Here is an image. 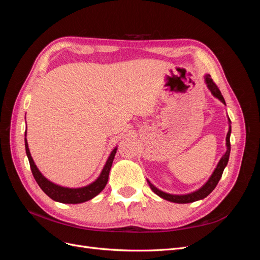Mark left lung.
Wrapping results in <instances>:
<instances>
[{"instance_id":"left-lung-1","label":"left lung","mask_w":260,"mask_h":260,"mask_svg":"<svg viewBox=\"0 0 260 260\" xmlns=\"http://www.w3.org/2000/svg\"><path fill=\"white\" fill-rule=\"evenodd\" d=\"M205 80H206L208 89L211 91V93L214 94V95H215L217 99H219L220 101H221L223 104H225V102H224V99H223V96H222L221 92H220V90H219V88L217 86V84L214 82V80L211 79L209 75L206 76ZM229 122H231L230 119H229ZM230 135H231V125H230L229 131H228L226 139H225V140H226V152H225V154L222 156V158L220 159L217 168L215 169L214 174L211 175V177H210L209 180L207 181V183H206L205 185H203V187H201L199 191L193 192V193H191V194H186V195H172V194L165 193V192L158 190V188L155 187L151 182H149V181H147L148 184H149V187L152 188L154 193H156L157 195L160 196V198H162L164 200H167V201H169V202H172V203L186 204V203H193V202H195V201L205 199L206 196H208V195L212 192V190H214V188L216 187V185L218 184L220 178H221V176H222V172H223V170H224V168H225V166H226L228 160H229L230 149H231V145H230Z\"/></svg>"}]
</instances>
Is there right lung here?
Listing matches in <instances>:
<instances>
[{
  "mask_svg": "<svg viewBox=\"0 0 260 260\" xmlns=\"http://www.w3.org/2000/svg\"><path fill=\"white\" fill-rule=\"evenodd\" d=\"M25 146H26V153L29 159L30 164V168L31 171H32V175L37 181V183L39 184L42 188V191L51 198L52 200L59 202V203H64V204H79L89 201L102 192V190L105 187L107 181H108V175H109V170L112 168L114 157L116 154L117 148H115L112 152L111 156L108 157V159L105 164V166L102 170V174L100 177L94 181L93 183L89 184L88 186L84 187H79V188H68V187H62L59 185H56L52 183L51 181H49L46 178L42 176V174L34 162L32 157L30 155L29 152V147L27 143V139H25Z\"/></svg>",
  "mask_w": 260,
  "mask_h": 260,
  "instance_id": "right-lung-1",
  "label": "right lung"
}]
</instances>
